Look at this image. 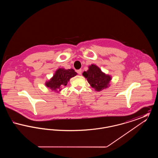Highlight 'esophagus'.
Masks as SVG:
<instances>
[{
  "instance_id": "34e87169",
  "label": "esophagus",
  "mask_w": 158,
  "mask_h": 158,
  "mask_svg": "<svg viewBox=\"0 0 158 158\" xmlns=\"http://www.w3.org/2000/svg\"><path fill=\"white\" fill-rule=\"evenodd\" d=\"M77 73L79 75H81V74H82V69L77 70Z\"/></svg>"
}]
</instances>
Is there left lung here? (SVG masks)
I'll return each instance as SVG.
<instances>
[{"label": "left lung", "mask_w": 158, "mask_h": 158, "mask_svg": "<svg viewBox=\"0 0 158 158\" xmlns=\"http://www.w3.org/2000/svg\"><path fill=\"white\" fill-rule=\"evenodd\" d=\"M82 75L87 79L90 86L97 91L106 88L111 80L110 76L105 75L97 66L94 64L89 66V69L84 72Z\"/></svg>", "instance_id": "1"}]
</instances>
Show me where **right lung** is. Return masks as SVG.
<instances>
[{
	"mask_svg": "<svg viewBox=\"0 0 158 158\" xmlns=\"http://www.w3.org/2000/svg\"><path fill=\"white\" fill-rule=\"evenodd\" d=\"M77 75V73L72 69L66 70L59 69L53 75V77L45 83V85L55 91L61 90V87L66 86L70 79Z\"/></svg>",
	"mask_w": 158,
	"mask_h": 158,
	"instance_id": "1",
	"label": "right lung"
}]
</instances>
